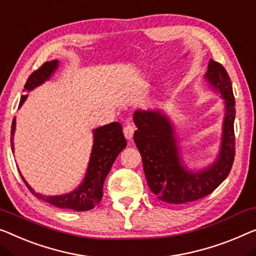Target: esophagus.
Returning <instances> with one entry per match:
<instances>
[{"label":"esophagus","mask_w":256,"mask_h":256,"mask_svg":"<svg viewBox=\"0 0 256 256\" xmlns=\"http://www.w3.org/2000/svg\"><path fill=\"white\" fill-rule=\"evenodd\" d=\"M133 133H134V128L131 124H126L124 126V136L128 140H131L133 136Z\"/></svg>","instance_id":"obj_1"}]
</instances>
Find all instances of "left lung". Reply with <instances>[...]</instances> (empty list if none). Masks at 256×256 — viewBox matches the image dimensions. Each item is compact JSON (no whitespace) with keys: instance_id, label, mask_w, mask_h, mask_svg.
Here are the masks:
<instances>
[{"instance_id":"1","label":"left lung","mask_w":256,"mask_h":256,"mask_svg":"<svg viewBox=\"0 0 256 256\" xmlns=\"http://www.w3.org/2000/svg\"><path fill=\"white\" fill-rule=\"evenodd\" d=\"M206 77L220 92L226 104L222 148L217 161L207 170L193 174L180 166L174 130L158 112L138 110L133 116L138 128L133 139L142 158L148 186L158 199L166 204H188L209 196L228 176L234 164L236 101L231 79L222 64L214 60H209Z\"/></svg>"}]
</instances>
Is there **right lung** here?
<instances>
[{
	"label": "right lung",
	"instance_id": "right-lung-1",
	"mask_svg": "<svg viewBox=\"0 0 256 256\" xmlns=\"http://www.w3.org/2000/svg\"><path fill=\"white\" fill-rule=\"evenodd\" d=\"M57 60L52 62H44L39 68L33 71L30 74L25 82L24 88L26 92H30L34 87L39 86L44 80H47L50 74L57 68ZM26 95H22L20 98V104L19 106L25 101ZM16 128V120H12L11 125V150H14V133ZM128 141L125 139L123 133V126L120 123H112L104 126L98 128L94 131V144L93 150H92L90 161L87 170V174L85 180L79 188L70 194L60 196H44L39 193H36L30 188L25 179L22 182L28 186L33 196H36L38 199L44 200L48 204H50L55 207L62 209H74L77 212H86L93 209L95 206L100 204V201L104 196V182L106 180V174H109L110 169L115 162L118 154L126 147Z\"/></svg>",
	"mask_w": 256,
	"mask_h": 256
}]
</instances>
